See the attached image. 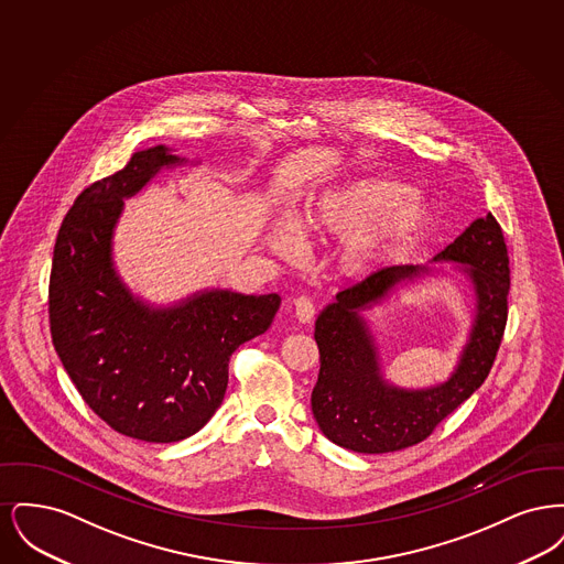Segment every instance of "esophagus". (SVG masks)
<instances>
[{
	"label": "esophagus",
	"mask_w": 564,
	"mask_h": 564,
	"mask_svg": "<svg viewBox=\"0 0 564 564\" xmlns=\"http://www.w3.org/2000/svg\"><path fill=\"white\" fill-rule=\"evenodd\" d=\"M294 311L297 322L302 323L313 322V319H315V313H317V308H315L313 300H311V297H306V295H297V297H295Z\"/></svg>",
	"instance_id": "esophagus-1"
}]
</instances>
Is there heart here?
I'll return each mask as SVG.
<instances>
[{
  "mask_svg": "<svg viewBox=\"0 0 564 564\" xmlns=\"http://www.w3.org/2000/svg\"><path fill=\"white\" fill-rule=\"evenodd\" d=\"M427 209L421 196L389 177H359L325 189L294 219L297 239L345 237L334 260L340 274L361 279L389 262L403 242L425 224ZM294 235L283 226L270 228L269 245L281 256L294 253Z\"/></svg>",
  "mask_w": 564,
  "mask_h": 564,
  "instance_id": "heart-1",
  "label": "heart"
}]
</instances>
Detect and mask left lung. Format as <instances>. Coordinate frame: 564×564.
Returning a JSON list of instances; mask_svg holds the SVG:
<instances>
[{
	"label": "left lung",
	"instance_id": "1",
	"mask_svg": "<svg viewBox=\"0 0 564 564\" xmlns=\"http://www.w3.org/2000/svg\"><path fill=\"white\" fill-rule=\"evenodd\" d=\"M433 262H453L476 294V317L455 372L427 389H402L382 376L375 336L361 311L440 270L414 264L378 270L336 295L315 322L322 368L311 405L329 442L364 455L402 451L430 437L482 387L508 323L510 258L499 221L492 214L478 217Z\"/></svg>",
	"mask_w": 564,
	"mask_h": 564
}]
</instances>
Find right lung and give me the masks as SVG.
<instances>
[{"mask_svg":"<svg viewBox=\"0 0 564 564\" xmlns=\"http://www.w3.org/2000/svg\"><path fill=\"white\" fill-rule=\"evenodd\" d=\"M184 162L154 145L84 189L61 224L48 288L54 350L82 400L111 430L156 444L207 425L228 387L230 355L264 334L281 304L276 294L205 290L154 308L122 283L111 239L124 198Z\"/></svg>","mask_w":564,"mask_h":564,"instance_id":"obj_1","label":"right lung"}]
</instances>
